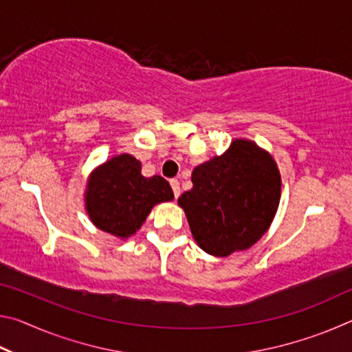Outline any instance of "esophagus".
<instances>
[{
  "label": "esophagus",
  "instance_id": "obj_1",
  "mask_svg": "<svg viewBox=\"0 0 352 352\" xmlns=\"http://www.w3.org/2000/svg\"><path fill=\"white\" fill-rule=\"evenodd\" d=\"M170 186H172V190H174V195L175 199L180 195V183H178V180H170Z\"/></svg>",
  "mask_w": 352,
  "mask_h": 352
}]
</instances>
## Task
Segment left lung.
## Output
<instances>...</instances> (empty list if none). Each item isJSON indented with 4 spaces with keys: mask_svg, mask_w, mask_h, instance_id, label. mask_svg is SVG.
Returning a JSON list of instances; mask_svg holds the SVG:
<instances>
[{
    "mask_svg": "<svg viewBox=\"0 0 352 352\" xmlns=\"http://www.w3.org/2000/svg\"><path fill=\"white\" fill-rule=\"evenodd\" d=\"M192 189L178 199L190 233L208 254L226 258L258 242L275 219L281 174L256 142L231 141L222 155L192 170Z\"/></svg>",
    "mask_w": 352,
    "mask_h": 352,
    "instance_id": "8db88e82",
    "label": "left lung"
}]
</instances>
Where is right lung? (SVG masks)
<instances>
[{"label":"right lung","mask_w":352,"mask_h":352,"mask_svg":"<svg viewBox=\"0 0 352 352\" xmlns=\"http://www.w3.org/2000/svg\"><path fill=\"white\" fill-rule=\"evenodd\" d=\"M83 200L93 225L124 241L141 228L155 205L174 200V192L163 177H142L133 155L121 153L91 172Z\"/></svg>","instance_id":"1"}]
</instances>
